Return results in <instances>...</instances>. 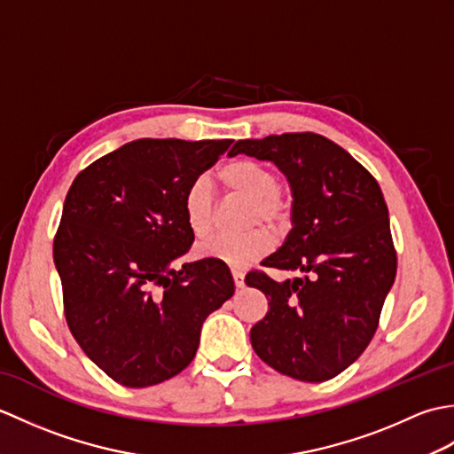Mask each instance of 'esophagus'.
<instances>
[{"label":"esophagus","mask_w":454,"mask_h":454,"mask_svg":"<svg viewBox=\"0 0 454 454\" xmlns=\"http://www.w3.org/2000/svg\"><path fill=\"white\" fill-rule=\"evenodd\" d=\"M232 277H234V285L238 288H244L246 283H244V273L239 271V269H232Z\"/></svg>","instance_id":"obj_1"}]
</instances>
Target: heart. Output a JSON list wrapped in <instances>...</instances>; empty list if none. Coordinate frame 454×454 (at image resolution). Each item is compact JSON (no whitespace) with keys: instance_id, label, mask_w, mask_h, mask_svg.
Instances as JSON below:
<instances>
[{"instance_id":"b5f03b06","label":"heart","mask_w":454,"mask_h":454,"mask_svg":"<svg viewBox=\"0 0 454 454\" xmlns=\"http://www.w3.org/2000/svg\"><path fill=\"white\" fill-rule=\"evenodd\" d=\"M218 177L228 191L249 199L247 224H255L262 220L273 228L286 224L291 216V199L283 187L277 185L271 169L252 160H236L226 163L220 169ZM183 215H185L192 236L207 238L215 230V191L205 177L192 181L185 191ZM271 247V232L263 226H257L244 234L212 238L197 247V255L242 269L263 257Z\"/></svg>"}]
</instances>
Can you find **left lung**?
<instances>
[{
	"label": "left lung",
	"instance_id": "left-lung-1",
	"mask_svg": "<svg viewBox=\"0 0 454 454\" xmlns=\"http://www.w3.org/2000/svg\"><path fill=\"white\" fill-rule=\"evenodd\" d=\"M238 153L275 163L293 192L291 232L262 265L296 277L246 275L269 301L252 347L296 380H330L371 343L396 277L382 191L349 152L314 132L238 140L228 156Z\"/></svg>",
	"mask_w": 454,
	"mask_h": 454
}]
</instances>
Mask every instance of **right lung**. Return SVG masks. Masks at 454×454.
Returning <instances> with one entry per match:
<instances>
[{
    "instance_id": "obj_1",
    "label": "right lung",
    "mask_w": 454,
    "mask_h": 454,
    "mask_svg": "<svg viewBox=\"0 0 454 454\" xmlns=\"http://www.w3.org/2000/svg\"><path fill=\"white\" fill-rule=\"evenodd\" d=\"M234 140L140 138L74 179L54 238L70 332L122 387H153L195 359L200 327L234 294L215 259L173 267L195 236L183 197Z\"/></svg>"
}]
</instances>
